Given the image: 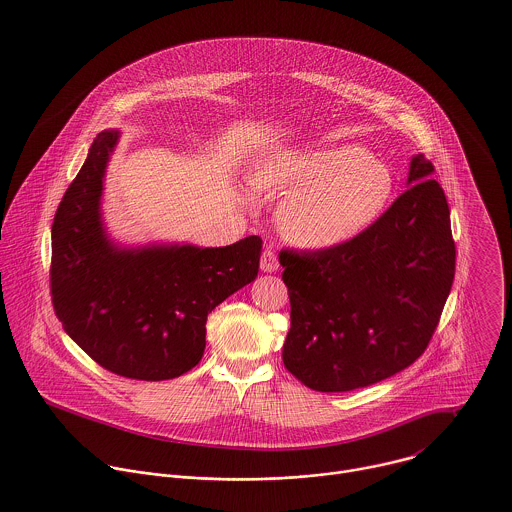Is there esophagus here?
I'll return each instance as SVG.
<instances>
[{
    "instance_id": "1",
    "label": "esophagus",
    "mask_w": 512,
    "mask_h": 512,
    "mask_svg": "<svg viewBox=\"0 0 512 512\" xmlns=\"http://www.w3.org/2000/svg\"><path fill=\"white\" fill-rule=\"evenodd\" d=\"M261 270L263 272H276L278 270V257L272 247H267L261 255Z\"/></svg>"
}]
</instances>
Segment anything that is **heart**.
Segmentation results:
<instances>
[{"instance_id": "obj_1", "label": "heart", "mask_w": 512, "mask_h": 512, "mask_svg": "<svg viewBox=\"0 0 512 512\" xmlns=\"http://www.w3.org/2000/svg\"><path fill=\"white\" fill-rule=\"evenodd\" d=\"M253 182L268 194L290 195L280 230L293 244L334 247L380 217L393 192L388 165L359 146L313 147L265 159Z\"/></svg>"}]
</instances>
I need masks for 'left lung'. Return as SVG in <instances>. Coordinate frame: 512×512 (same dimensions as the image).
I'll list each match as a JSON object with an SVG mask.
<instances>
[{
  "mask_svg": "<svg viewBox=\"0 0 512 512\" xmlns=\"http://www.w3.org/2000/svg\"><path fill=\"white\" fill-rule=\"evenodd\" d=\"M432 174L414 155L411 188L361 234L280 251L292 305L282 361L307 388H365L426 351L455 278L449 205Z\"/></svg>",
  "mask_w": 512,
  "mask_h": 512,
  "instance_id": "obj_1",
  "label": "left lung"
}]
</instances>
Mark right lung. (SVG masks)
<instances>
[{
  "mask_svg": "<svg viewBox=\"0 0 512 512\" xmlns=\"http://www.w3.org/2000/svg\"><path fill=\"white\" fill-rule=\"evenodd\" d=\"M117 140V130L99 132L57 207L51 301L65 332L105 370L171 380L201 361L207 315L257 278L263 240L247 236L226 247L113 244L99 205Z\"/></svg>",
  "mask_w": 512,
  "mask_h": 512,
  "instance_id": "obj_1",
  "label": "right lung"
}]
</instances>
